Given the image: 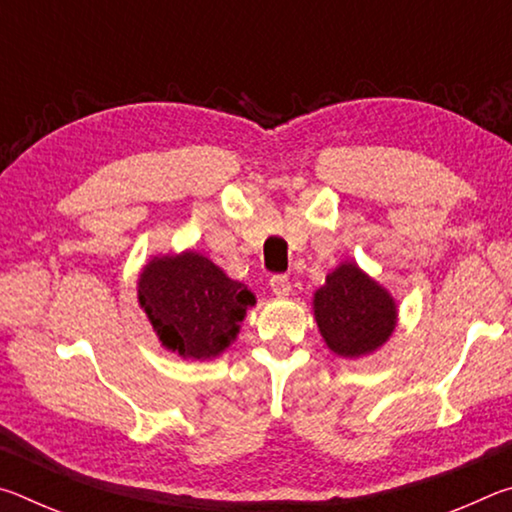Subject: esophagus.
Segmentation results:
<instances>
[{
    "label": "esophagus",
    "instance_id": "34e87169",
    "mask_svg": "<svg viewBox=\"0 0 512 512\" xmlns=\"http://www.w3.org/2000/svg\"><path fill=\"white\" fill-rule=\"evenodd\" d=\"M271 291L277 298H287L291 293V282L287 275H273L271 277Z\"/></svg>",
    "mask_w": 512,
    "mask_h": 512
}]
</instances>
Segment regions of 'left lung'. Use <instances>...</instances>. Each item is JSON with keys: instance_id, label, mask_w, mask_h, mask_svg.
<instances>
[{"instance_id": "8db88e82", "label": "left lung", "mask_w": 512, "mask_h": 512, "mask_svg": "<svg viewBox=\"0 0 512 512\" xmlns=\"http://www.w3.org/2000/svg\"><path fill=\"white\" fill-rule=\"evenodd\" d=\"M314 318L329 350L361 359L391 339L397 302L357 262H341L314 293Z\"/></svg>"}]
</instances>
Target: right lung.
I'll return each mask as SVG.
<instances>
[{
    "label": "right lung",
    "instance_id": "1",
    "mask_svg": "<svg viewBox=\"0 0 512 512\" xmlns=\"http://www.w3.org/2000/svg\"><path fill=\"white\" fill-rule=\"evenodd\" d=\"M137 302L164 350L183 359H216L237 339L255 293L212 259L183 250L155 255L137 277Z\"/></svg>",
    "mask_w": 512,
    "mask_h": 512
}]
</instances>
